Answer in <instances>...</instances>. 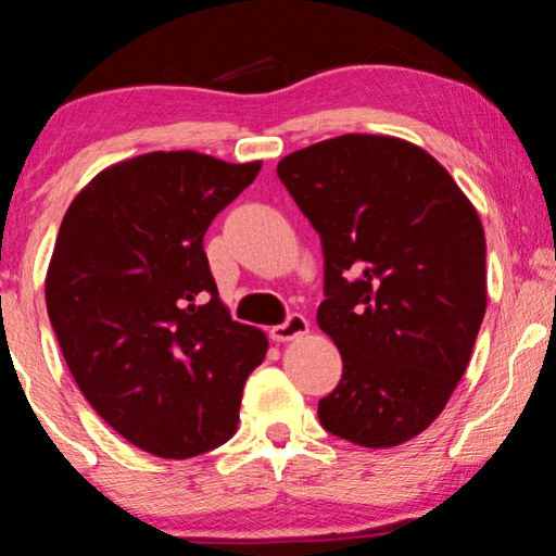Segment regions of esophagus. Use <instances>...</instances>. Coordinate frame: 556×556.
<instances>
[{
    "instance_id": "1",
    "label": "esophagus",
    "mask_w": 556,
    "mask_h": 556,
    "mask_svg": "<svg viewBox=\"0 0 556 556\" xmlns=\"http://www.w3.org/2000/svg\"><path fill=\"white\" fill-rule=\"evenodd\" d=\"M306 331H308V318L306 316H303V314H288L283 324L273 326L270 339L273 341H291V339L303 337Z\"/></svg>"
}]
</instances>
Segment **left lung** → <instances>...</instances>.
I'll return each mask as SVG.
<instances>
[{"instance_id": "8db88e82", "label": "left lung", "mask_w": 556, "mask_h": 556, "mask_svg": "<svg viewBox=\"0 0 556 556\" xmlns=\"http://www.w3.org/2000/svg\"><path fill=\"white\" fill-rule=\"evenodd\" d=\"M278 177L321 238V331L344 371L318 400L331 435L392 447L451 400L485 314L481 219L415 143L344 134L280 159Z\"/></svg>"}]
</instances>
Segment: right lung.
<instances>
[{
    "mask_svg": "<svg viewBox=\"0 0 556 556\" xmlns=\"http://www.w3.org/2000/svg\"><path fill=\"white\" fill-rule=\"evenodd\" d=\"M257 172L154 151L98 174L60 225L45 280L60 352L90 407L159 458L227 443L268 349L227 314L202 245Z\"/></svg>",
    "mask_w": 556,
    "mask_h": 556,
    "instance_id": "1",
    "label": "right lung"
}]
</instances>
